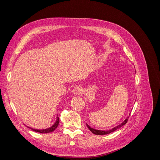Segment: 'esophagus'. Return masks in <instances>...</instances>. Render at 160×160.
I'll use <instances>...</instances> for the list:
<instances>
[{
    "label": "esophagus",
    "mask_w": 160,
    "mask_h": 160,
    "mask_svg": "<svg viewBox=\"0 0 160 160\" xmlns=\"http://www.w3.org/2000/svg\"><path fill=\"white\" fill-rule=\"evenodd\" d=\"M72 92L74 95H79L82 93V89L80 88H79V87H77V88H75L73 90H72Z\"/></svg>",
    "instance_id": "34e87169"
}]
</instances>
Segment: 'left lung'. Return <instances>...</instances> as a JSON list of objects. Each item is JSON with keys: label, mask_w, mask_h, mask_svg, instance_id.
<instances>
[{"label": "left lung", "mask_w": 160, "mask_h": 160, "mask_svg": "<svg viewBox=\"0 0 160 160\" xmlns=\"http://www.w3.org/2000/svg\"><path fill=\"white\" fill-rule=\"evenodd\" d=\"M129 115H130V114H129ZM128 118H129V116H128V117L126 118V119H125L122 123H120L119 125H117V126H115V127L113 128L112 129H109V130H99V129H94V128H93L90 127L88 124H87V127H88V128H89V130L91 131V132L92 133H93V134L99 135H106V134H109V133H112V132H115V130H117V129H118L122 128V127L123 126V125H124L125 123H127L128 120Z\"/></svg>", "instance_id": "1"}]
</instances>
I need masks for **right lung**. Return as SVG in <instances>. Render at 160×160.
Returning <instances> with one entry per match:
<instances>
[{
  "mask_svg": "<svg viewBox=\"0 0 160 160\" xmlns=\"http://www.w3.org/2000/svg\"><path fill=\"white\" fill-rule=\"evenodd\" d=\"M59 123V118L58 117V114H57V119L55 121V122L54 123L52 126H51L50 128H48L47 129H33L31 127H27L29 129H31V130L34 131L35 132H38V133H51L53 131L55 130V129L58 127Z\"/></svg>",
  "mask_w": 160,
  "mask_h": 160,
  "instance_id": "1",
  "label": "right lung"
}]
</instances>
